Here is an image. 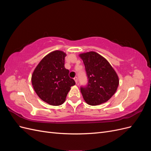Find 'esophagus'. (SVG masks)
I'll list each match as a JSON object with an SVG mask.
<instances>
[{
	"label": "esophagus",
	"mask_w": 151,
	"mask_h": 151,
	"mask_svg": "<svg viewBox=\"0 0 151 151\" xmlns=\"http://www.w3.org/2000/svg\"><path fill=\"white\" fill-rule=\"evenodd\" d=\"M74 81H75V82H76V83L77 84V82H78V79H77V77H75L74 78Z\"/></svg>",
	"instance_id": "34e87169"
}]
</instances>
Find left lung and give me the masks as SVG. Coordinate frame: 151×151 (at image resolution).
I'll return each instance as SVG.
<instances>
[{"instance_id": "left-lung-1", "label": "left lung", "mask_w": 151, "mask_h": 151, "mask_svg": "<svg viewBox=\"0 0 151 151\" xmlns=\"http://www.w3.org/2000/svg\"><path fill=\"white\" fill-rule=\"evenodd\" d=\"M85 65L88 85L81 87L84 101L91 106L108 101L115 93L119 84L118 75L109 63L96 52L81 53Z\"/></svg>"}]
</instances>
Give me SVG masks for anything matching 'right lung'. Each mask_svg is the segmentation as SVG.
I'll return each instance as SVG.
<instances>
[{
  "mask_svg": "<svg viewBox=\"0 0 151 151\" xmlns=\"http://www.w3.org/2000/svg\"><path fill=\"white\" fill-rule=\"evenodd\" d=\"M66 53L55 50L45 56L36 66L31 77V82L39 98L53 106L65 102L70 87L76 83L68 76L65 68Z\"/></svg>",
  "mask_w": 151,
  "mask_h": 151,
  "instance_id": "right-lung-1",
  "label": "right lung"
}]
</instances>
